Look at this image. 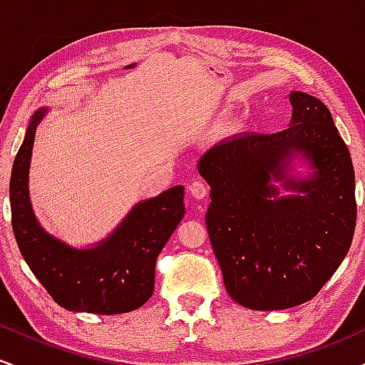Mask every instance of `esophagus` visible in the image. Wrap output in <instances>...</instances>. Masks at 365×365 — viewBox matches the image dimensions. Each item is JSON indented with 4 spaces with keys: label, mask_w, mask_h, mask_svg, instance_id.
<instances>
[{
    "label": "esophagus",
    "mask_w": 365,
    "mask_h": 365,
    "mask_svg": "<svg viewBox=\"0 0 365 365\" xmlns=\"http://www.w3.org/2000/svg\"><path fill=\"white\" fill-rule=\"evenodd\" d=\"M207 192H209V187L202 178H195L194 182L188 185V194L194 197V199H199V200L206 199Z\"/></svg>",
    "instance_id": "esophagus-1"
}]
</instances>
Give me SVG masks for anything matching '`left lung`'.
Here are the masks:
<instances>
[{
  "instance_id": "left-lung-1",
  "label": "left lung",
  "mask_w": 365,
  "mask_h": 365,
  "mask_svg": "<svg viewBox=\"0 0 365 365\" xmlns=\"http://www.w3.org/2000/svg\"><path fill=\"white\" fill-rule=\"evenodd\" d=\"M290 127L249 132L209 149L199 171L211 187L206 226L228 295L254 311H282L316 297L349 252L357 220L355 171L324 103L292 92ZM293 152L318 171L285 186L304 196L276 197Z\"/></svg>"
}]
</instances>
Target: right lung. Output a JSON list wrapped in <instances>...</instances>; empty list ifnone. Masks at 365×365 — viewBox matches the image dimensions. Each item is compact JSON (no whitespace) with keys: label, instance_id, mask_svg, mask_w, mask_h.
Masks as SVG:
<instances>
[{"label":"right lung","instance_id":"add662e5","mask_svg":"<svg viewBox=\"0 0 365 365\" xmlns=\"http://www.w3.org/2000/svg\"><path fill=\"white\" fill-rule=\"evenodd\" d=\"M44 113L39 110L32 116L11 170V226L20 254L54 302L68 311H135L153 295L158 255L183 217V187L168 188L140 202L116 232L94 249L77 250L65 245L43 232L29 202V163Z\"/></svg>","mask_w":365,"mask_h":365}]
</instances>
